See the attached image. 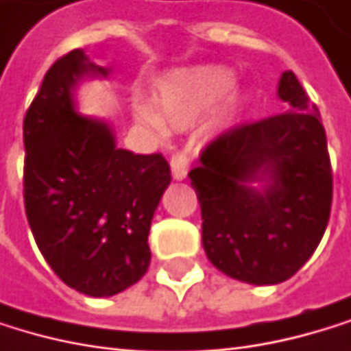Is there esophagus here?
<instances>
[{"label": "esophagus", "instance_id": "34e87169", "mask_svg": "<svg viewBox=\"0 0 351 351\" xmlns=\"http://www.w3.org/2000/svg\"><path fill=\"white\" fill-rule=\"evenodd\" d=\"M170 170H172V177L177 181L185 179L187 172H189V160L183 154H174L170 158Z\"/></svg>", "mask_w": 351, "mask_h": 351}]
</instances>
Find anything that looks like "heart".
I'll list each match as a JSON object with an SVG mask.
<instances>
[{"label": "heart", "mask_w": 351, "mask_h": 351, "mask_svg": "<svg viewBox=\"0 0 351 351\" xmlns=\"http://www.w3.org/2000/svg\"><path fill=\"white\" fill-rule=\"evenodd\" d=\"M235 83V74L222 66H195L168 72L156 83L160 115L170 127L185 129L218 107L216 120L222 122L231 118L241 104V97L231 93ZM135 118L158 133L164 131L158 114L145 104H135Z\"/></svg>", "instance_id": "1"}]
</instances>
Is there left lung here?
I'll return each mask as SVG.
<instances>
[{"instance_id":"obj_1","label":"left lung","mask_w":351,"mask_h":351,"mask_svg":"<svg viewBox=\"0 0 351 351\" xmlns=\"http://www.w3.org/2000/svg\"><path fill=\"white\" fill-rule=\"evenodd\" d=\"M279 97L287 112L220 133L189 172L208 260L252 285L293 277L331 216L333 170L320 112L291 70Z\"/></svg>"}]
</instances>
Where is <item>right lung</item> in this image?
Wrapping results in <instances>:
<instances>
[{"label": "right lung", "instance_id": "obj_1", "mask_svg": "<svg viewBox=\"0 0 351 351\" xmlns=\"http://www.w3.org/2000/svg\"><path fill=\"white\" fill-rule=\"evenodd\" d=\"M108 70L72 49L51 64L24 116V210L51 270L72 289L110 298L147 272V235L170 185L162 154L116 147L101 120L74 112L72 91Z\"/></svg>", "mask_w": 351, "mask_h": 351}]
</instances>
